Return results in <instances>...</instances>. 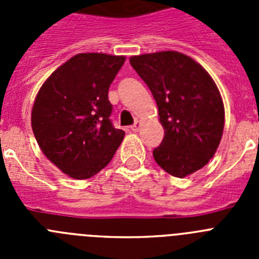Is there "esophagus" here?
<instances>
[{
    "label": "esophagus",
    "mask_w": 259,
    "mask_h": 259,
    "mask_svg": "<svg viewBox=\"0 0 259 259\" xmlns=\"http://www.w3.org/2000/svg\"><path fill=\"white\" fill-rule=\"evenodd\" d=\"M140 127H141V122H140V120H136V122H135V124L131 125V131L139 132Z\"/></svg>",
    "instance_id": "34e87169"
}]
</instances>
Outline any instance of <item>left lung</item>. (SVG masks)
Listing matches in <instances>:
<instances>
[{
    "label": "left lung",
    "instance_id": "1",
    "mask_svg": "<svg viewBox=\"0 0 259 259\" xmlns=\"http://www.w3.org/2000/svg\"><path fill=\"white\" fill-rule=\"evenodd\" d=\"M149 87L164 130L153 150L166 172L184 178L214 157L224 127L222 96L207 71L179 52H158L130 58Z\"/></svg>",
    "mask_w": 259,
    "mask_h": 259
}]
</instances>
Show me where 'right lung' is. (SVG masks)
Returning <instances> with one entry per match:
<instances>
[{
    "mask_svg": "<svg viewBox=\"0 0 259 259\" xmlns=\"http://www.w3.org/2000/svg\"><path fill=\"white\" fill-rule=\"evenodd\" d=\"M125 57L80 53L59 66L38 91L32 131L40 149L62 172L88 179L104 168L124 137L110 120V84Z\"/></svg>",
    "mask_w": 259,
    "mask_h": 259,
    "instance_id": "obj_1",
    "label": "right lung"
}]
</instances>
